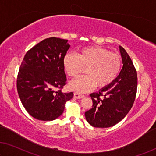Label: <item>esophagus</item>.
Listing matches in <instances>:
<instances>
[{"mask_svg":"<svg viewBox=\"0 0 156 156\" xmlns=\"http://www.w3.org/2000/svg\"><path fill=\"white\" fill-rule=\"evenodd\" d=\"M73 96L76 99H81V98H83V97H84V95L81 94H80V93H78V92H75V93H74Z\"/></svg>","mask_w":156,"mask_h":156,"instance_id":"1","label":"esophagus"}]
</instances>
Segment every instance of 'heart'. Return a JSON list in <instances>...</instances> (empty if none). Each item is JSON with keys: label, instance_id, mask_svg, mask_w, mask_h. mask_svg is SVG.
<instances>
[{"label": "heart", "instance_id": "obj_1", "mask_svg": "<svg viewBox=\"0 0 156 156\" xmlns=\"http://www.w3.org/2000/svg\"><path fill=\"white\" fill-rule=\"evenodd\" d=\"M63 66L71 77H75L85 69V75L69 83V89L83 93L91 90L95 85L99 87L110 85L120 70L121 59L107 49L95 46L82 49L76 56L66 54L63 59Z\"/></svg>", "mask_w": 156, "mask_h": 156}]
</instances>
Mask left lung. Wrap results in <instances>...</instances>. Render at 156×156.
Segmentation results:
<instances>
[{"mask_svg":"<svg viewBox=\"0 0 156 156\" xmlns=\"http://www.w3.org/2000/svg\"><path fill=\"white\" fill-rule=\"evenodd\" d=\"M122 68L106 87L90 94L92 107L85 113L86 120L94 127H112L125 117L133 105L137 88V74L131 58L119 46Z\"/></svg>","mask_w":156,"mask_h":156,"instance_id":"obj_1","label":"left lung"}]
</instances>
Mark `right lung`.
Listing matches in <instances>:
<instances>
[{
  "mask_svg": "<svg viewBox=\"0 0 156 156\" xmlns=\"http://www.w3.org/2000/svg\"><path fill=\"white\" fill-rule=\"evenodd\" d=\"M70 48L68 40L46 38L25 55L19 70L17 87L22 105L36 119L51 121L59 118L65 103L73 96L61 89L66 82L63 59ZM60 90L55 91V89Z\"/></svg>",
  "mask_w": 156,
  "mask_h": 156,
  "instance_id": "1",
  "label": "right lung"
}]
</instances>
